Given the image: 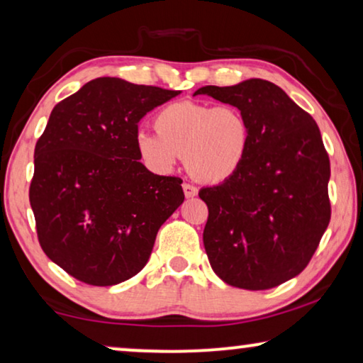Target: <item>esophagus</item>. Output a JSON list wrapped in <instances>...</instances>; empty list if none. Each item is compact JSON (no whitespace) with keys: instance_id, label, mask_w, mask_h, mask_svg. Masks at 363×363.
<instances>
[{"instance_id":"34e87169","label":"esophagus","mask_w":363,"mask_h":363,"mask_svg":"<svg viewBox=\"0 0 363 363\" xmlns=\"http://www.w3.org/2000/svg\"><path fill=\"white\" fill-rule=\"evenodd\" d=\"M183 193L186 198H194L198 194V188L190 185V183H183Z\"/></svg>"}]
</instances>
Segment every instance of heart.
<instances>
[{"label":"heart","instance_id":"heart-1","mask_svg":"<svg viewBox=\"0 0 363 363\" xmlns=\"http://www.w3.org/2000/svg\"><path fill=\"white\" fill-rule=\"evenodd\" d=\"M155 133L139 130L135 150L150 172L167 175L183 155L188 172L204 183L228 182L245 164L252 130L233 104L177 101L154 118Z\"/></svg>","mask_w":363,"mask_h":363}]
</instances>
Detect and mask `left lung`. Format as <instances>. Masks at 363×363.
<instances>
[{
    "label": "left lung",
    "instance_id": "obj_1",
    "mask_svg": "<svg viewBox=\"0 0 363 363\" xmlns=\"http://www.w3.org/2000/svg\"><path fill=\"white\" fill-rule=\"evenodd\" d=\"M194 94L238 106L252 130L238 175L199 190L209 211L203 242L211 269L244 290L281 285L309 264L330 219V165L318 124L260 78Z\"/></svg>",
    "mask_w": 363,
    "mask_h": 363
}]
</instances>
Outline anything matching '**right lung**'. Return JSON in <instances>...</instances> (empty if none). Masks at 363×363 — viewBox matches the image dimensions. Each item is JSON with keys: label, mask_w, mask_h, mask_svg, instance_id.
<instances>
[{"label": "right lung", "mask_w": 363, "mask_h": 363, "mask_svg": "<svg viewBox=\"0 0 363 363\" xmlns=\"http://www.w3.org/2000/svg\"><path fill=\"white\" fill-rule=\"evenodd\" d=\"M180 91L101 77L55 104L34 150L29 201L42 250L77 280L111 286L144 269L182 180L140 164L138 124Z\"/></svg>", "instance_id": "obj_1"}]
</instances>
